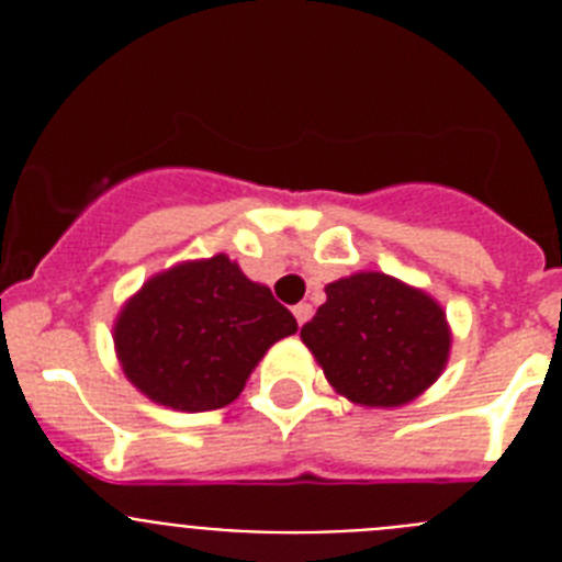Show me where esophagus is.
<instances>
[{
  "instance_id": "obj_1",
  "label": "esophagus",
  "mask_w": 562,
  "mask_h": 562,
  "mask_svg": "<svg viewBox=\"0 0 562 562\" xmlns=\"http://www.w3.org/2000/svg\"><path fill=\"white\" fill-rule=\"evenodd\" d=\"M292 315H295L297 326H304L306 321H310V317H312V304H297L295 310H292Z\"/></svg>"
}]
</instances>
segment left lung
<instances>
[{
    "label": "left lung",
    "instance_id": "1",
    "mask_svg": "<svg viewBox=\"0 0 562 562\" xmlns=\"http://www.w3.org/2000/svg\"><path fill=\"white\" fill-rule=\"evenodd\" d=\"M301 340L337 394L360 408H402L439 380L453 331L430 292L362 270L326 284Z\"/></svg>",
    "mask_w": 562,
    "mask_h": 562
}]
</instances>
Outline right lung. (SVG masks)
Here are the masks:
<instances>
[{"instance_id": "obj_1", "label": "right lung", "mask_w": 562, "mask_h": 562, "mask_svg": "<svg viewBox=\"0 0 562 562\" xmlns=\"http://www.w3.org/2000/svg\"><path fill=\"white\" fill-rule=\"evenodd\" d=\"M292 312L216 252L157 272L121 306L114 355L134 389L171 411L225 408L258 360L295 335Z\"/></svg>"}]
</instances>
